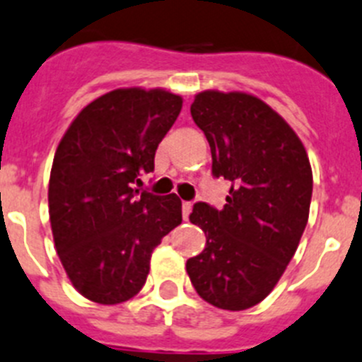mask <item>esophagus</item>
Listing matches in <instances>:
<instances>
[{
	"label": "esophagus",
	"instance_id": "obj_1",
	"mask_svg": "<svg viewBox=\"0 0 362 362\" xmlns=\"http://www.w3.org/2000/svg\"><path fill=\"white\" fill-rule=\"evenodd\" d=\"M191 211H192L191 202H184V204H182V216H184V219H189V214H191Z\"/></svg>",
	"mask_w": 362,
	"mask_h": 362
}]
</instances>
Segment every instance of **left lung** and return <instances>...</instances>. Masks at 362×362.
Returning <instances> with one entry per match:
<instances>
[{
    "instance_id": "left-lung-1",
    "label": "left lung",
    "mask_w": 362,
    "mask_h": 362,
    "mask_svg": "<svg viewBox=\"0 0 362 362\" xmlns=\"http://www.w3.org/2000/svg\"><path fill=\"white\" fill-rule=\"evenodd\" d=\"M191 116L212 153V175L230 180L221 211L194 204L207 245L185 264L198 295L225 310L266 298L298 248L309 219L313 170L282 116L246 93L204 90Z\"/></svg>"
}]
</instances>
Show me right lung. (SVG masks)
I'll use <instances>...</instances> for the list:
<instances>
[{
    "instance_id": "add662e5",
    "label": "right lung",
    "mask_w": 362,
    "mask_h": 362,
    "mask_svg": "<svg viewBox=\"0 0 362 362\" xmlns=\"http://www.w3.org/2000/svg\"><path fill=\"white\" fill-rule=\"evenodd\" d=\"M182 110L164 89H116L74 117L55 151L48 204L53 241L74 289L114 305L143 289L155 246L182 223L177 194L139 192Z\"/></svg>"
}]
</instances>
